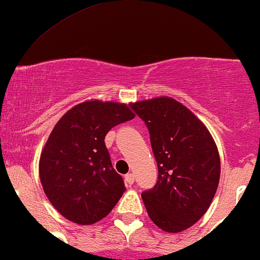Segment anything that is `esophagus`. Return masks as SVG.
Wrapping results in <instances>:
<instances>
[{
  "label": "esophagus",
  "instance_id": "obj_1",
  "mask_svg": "<svg viewBox=\"0 0 260 260\" xmlns=\"http://www.w3.org/2000/svg\"><path fill=\"white\" fill-rule=\"evenodd\" d=\"M125 182H126L127 185H133V183L135 182V176L133 174L125 175Z\"/></svg>",
  "mask_w": 260,
  "mask_h": 260
}]
</instances>
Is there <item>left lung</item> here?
Listing matches in <instances>:
<instances>
[{
	"instance_id": "8db88e82",
	"label": "left lung",
	"mask_w": 260,
	"mask_h": 260,
	"mask_svg": "<svg viewBox=\"0 0 260 260\" xmlns=\"http://www.w3.org/2000/svg\"><path fill=\"white\" fill-rule=\"evenodd\" d=\"M150 134L157 182L141 193L157 227L177 233L206 213L217 191L219 153L207 127L181 103L167 96L130 104Z\"/></svg>"
}]
</instances>
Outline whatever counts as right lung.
I'll return each mask as SVG.
<instances>
[{"instance_id": "add662e5", "label": "right lung", "mask_w": 260, "mask_h": 260, "mask_svg": "<svg viewBox=\"0 0 260 260\" xmlns=\"http://www.w3.org/2000/svg\"><path fill=\"white\" fill-rule=\"evenodd\" d=\"M135 118L125 104L84 102L57 122L42 151L40 177L54 208L78 224H93L110 213L125 191L111 165L105 136Z\"/></svg>"}]
</instances>
